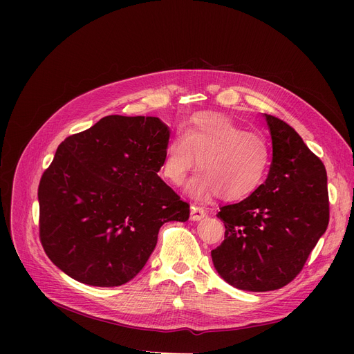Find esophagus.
Masks as SVG:
<instances>
[{
    "mask_svg": "<svg viewBox=\"0 0 354 354\" xmlns=\"http://www.w3.org/2000/svg\"><path fill=\"white\" fill-rule=\"evenodd\" d=\"M207 216V211L203 209L202 207L196 205V203H194V205L191 207V219L192 221H199L202 218Z\"/></svg>",
    "mask_w": 354,
    "mask_h": 354,
    "instance_id": "34e87169",
    "label": "esophagus"
}]
</instances>
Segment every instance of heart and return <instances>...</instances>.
<instances>
[{
	"label": "heart",
	"instance_id": "1",
	"mask_svg": "<svg viewBox=\"0 0 354 354\" xmlns=\"http://www.w3.org/2000/svg\"><path fill=\"white\" fill-rule=\"evenodd\" d=\"M196 199L215 194L224 201L248 198L263 183L271 159L268 140L219 115H198L167 145L162 174L175 187L187 182Z\"/></svg>",
	"mask_w": 354,
	"mask_h": 354
}]
</instances>
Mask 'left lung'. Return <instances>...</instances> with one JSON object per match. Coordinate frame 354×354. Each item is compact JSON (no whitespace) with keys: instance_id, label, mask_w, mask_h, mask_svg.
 <instances>
[{"instance_id":"8db88e82","label":"left lung","mask_w":354,"mask_h":354,"mask_svg":"<svg viewBox=\"0 0 354 354\" xmlns=\"http://www.w3.org/2000/svg\"><path fill=\"white\" fill-rule=\"evenodd\" d=\"M266 119L272 139L268 176L248 198L219 209L225 236L211 251L218 274L247 291L291 283L330 218L324 163L288 123L267 113Z\"/></svg>"}]
</instances>
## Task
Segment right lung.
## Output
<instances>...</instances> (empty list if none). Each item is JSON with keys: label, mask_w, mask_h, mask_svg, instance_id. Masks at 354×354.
I'll list each match as a JSON object with an SVG mask.
<instances>
[{"label": "right lung", "mask_w": 354, "mask_h": 354, "mask_svg": "<svg viewBox=\"0 0 354 354\" xmlns=\"http://www.w3.org/2000/svg\"><path fill=\"white\" fill-rule=\"evenodd\" d=\"M169 129L158 118L111 115L66 138L39 185L40 241L68 277L126 284L145 267L159 228L189 203L158 176Z\"/></svg>", "instance_id": "obj_1"}]
</instances>
